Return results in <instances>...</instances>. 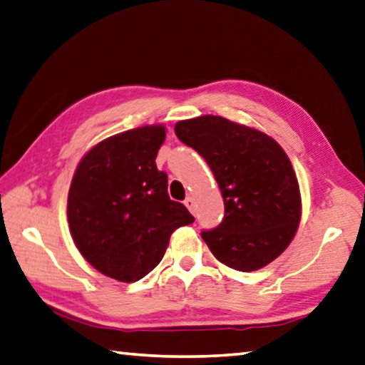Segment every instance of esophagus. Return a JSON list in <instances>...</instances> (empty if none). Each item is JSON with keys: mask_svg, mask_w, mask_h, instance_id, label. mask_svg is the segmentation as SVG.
Listing matches in <instances>:
<instances>
[{"mask_svg": "<svg viewBox=\"0 0 365 365\" xmlns=\"http://www.w3.org/2000/svg\"><path fill=\"white\" fill-rule=\"evenodd\" d=\"M183 202H185V205H187L190 212H193V210H195V200H193V197H191V196H187V200H185Z\"/></svg>", "mask_w": 365, "mask_h": 365, "instance_id": "34e87169", "label": "esophagus"}]
</instances>
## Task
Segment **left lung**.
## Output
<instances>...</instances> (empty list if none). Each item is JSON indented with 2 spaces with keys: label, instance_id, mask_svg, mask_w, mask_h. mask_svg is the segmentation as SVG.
I'll return each instance as SVG.
<instances>
[{
  "label": "left lung",
  "instance_id": "1",
  "mask_svg": "<svg viewBox=\"0 0 365 365\" xmlns=\"http://www.w3.org/2000/svg\"><path fill=\"white\" fill-rule=\"evenodd\" d=\"M175 134L204 158L222 191L223 220L201 233L212 254L237 271L267 267L294 240L302 215L286 151L263 132L222 116L178 121Z\"/></svg>",
  "mask_w": 365,
  "mask_h": 365
}]
</instances>
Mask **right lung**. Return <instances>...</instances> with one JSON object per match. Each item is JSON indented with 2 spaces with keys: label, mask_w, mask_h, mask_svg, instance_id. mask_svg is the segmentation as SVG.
Instances as JSON below:
<instances>
[{
  "label": "right lung",
  "mask_w": 365,
  "mask_h": 365,
  "mask_svg": "<svg viewBox=\"0 0 365 365\" xmlns=\"http://www.w3.org/2000/svg\"><path fill=\"white\" fill-rule=\"evenodd\" d=\"M163 125H143L108 137L78 164L67 215L78 250L102 274L135 282L158 267L169 237L195 222L168 193V174L156 168Z\"/></svg>",
  "instance_id": "obj_1"
}]
</instances>
